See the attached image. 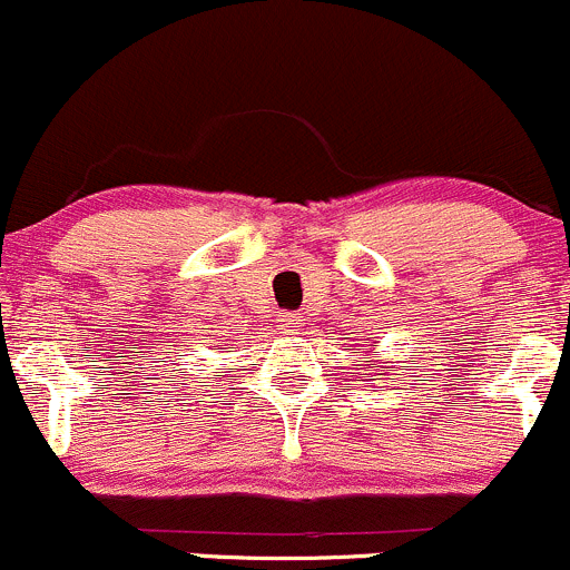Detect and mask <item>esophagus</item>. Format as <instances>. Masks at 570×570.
Returning a JSON list of instances; mask_svg holds the SVG:
<instances>
[{
	"mask_svg": "<svg viewBox=\"0 0 570 570\" xmlns=\"http://www.w3.org/2000/svg\"><path fill=\"white\" fill-rule=\"evenodd\" d=\"M304 315L302 313H285L283 315V326L287 328V332H298V324H302Z\"/></svg>",
	"mask_w": 570,
	"mask_h": 570,
	"instance_id": "34e87169",
	"label": "esophagus"
}]
</instances>
